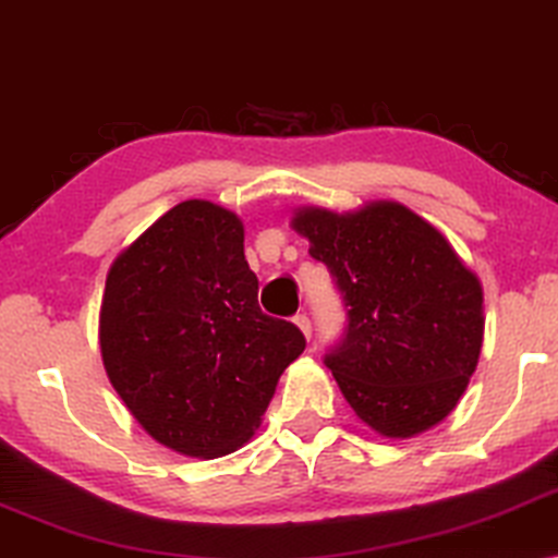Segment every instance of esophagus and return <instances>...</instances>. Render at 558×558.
I'll use <instances>...</instances> for the list:
<instances>
[{
    "label": "esophagus",
    "instance_id": "obj_1",
    "mask_svg": "<svg viewBox=\"0 0 558 558\" xmlns=\"http://www.w3.org/2000/svg\"><path fill=\"white\" fill-rule=\"evenodd\" d=\"M294 325L304 332V338H310V335H312V323H310V317L304 315V312H302V315L294 317Z\"/></svg>",
    "mask_w": 558,
    "mask_h": 558
}]
</instances>
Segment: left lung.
Here are the masks:
<instances>
[{
	"label": "left lung",
	"mask_w": 558,
	"mask_h": 558,
	"mask_svg": "<svg viewBox=\"0 0 558 558\" xmlns=\"http://www.w3.org/2000/svg\"><path fill=\"white\" fill-rule=\"evenodd\" d=\"M292 228L330 269L348 327L325 355L357 418L391 439L449 416L483 348V287L449 241L407 205L302 208Z\"/></svg>",
	"instance_id": "left-lung-1"
}]
</instances>
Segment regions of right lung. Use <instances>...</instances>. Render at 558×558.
Here are the masks:
<instances>
[{
    "label": "right lung",
    "mask_w": 558,
    "mask_h": 558,
    "mask_svg": "<svg viewBox=\"0 0 558 558\" xmlns=\"http://www.w3.org/2000/svg\"><path fill=\"white\" fill-rule=\"evenodd\" d=\"M98 342L136 422L203 460L254 437L279 376L307 345L300 327L258 307L241 218L208 201L174 205L117 256Z\"/></svg>",
    "instance_id": "add662e5"
}]
</instances>
